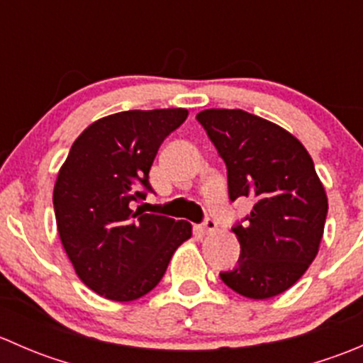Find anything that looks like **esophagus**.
Segmentation results:
<instances>
[{"label":"esophagus","mask_w":363,"mask_h":363,"mask_svg":"<svg viewBox=\"0 0 363 363\" xmlns=\"http://www.w3.org/2000/svg\"><path fill=\"white\" fill-rule=\"evenodd\" d=\"M202 228H203V232H207V233H214L216 230H218V223H216L214 219L207 218V219H205V221H203Z\"/></svg>","instance_id":"1"}]
</instances>
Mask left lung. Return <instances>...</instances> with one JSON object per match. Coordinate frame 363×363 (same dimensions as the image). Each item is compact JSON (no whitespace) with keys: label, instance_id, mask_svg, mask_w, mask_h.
<instances>
[{"label":"left lung","instance_id":"1","mask_svg":"<svg viewBox=\"0 0 363 363\" xmlns=\"http://www.w3.org/2000/svg\"><path fill=\"white\" fill-rule=\"evenodd\" d=\"M196 119L225 160L230 200L255 202L233 226L239 265L223 283L255 300L272 298L303 276L320 250L328 200L313 158L290 131L240 108H207Z\"/></svg>","mask_w":363,"mask_h":363}]
</instances>
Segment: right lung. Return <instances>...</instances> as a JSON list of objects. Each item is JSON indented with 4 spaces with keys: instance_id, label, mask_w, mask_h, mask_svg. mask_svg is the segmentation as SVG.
<instances>
[{
    "instance_id": "1",
    "label": "right lung",
    "mask_w": 363,
    "mask_h": 363,
    "mask_svg": "<svg viewBox=\"0 0 363 363\" xmlns=\"http://www.w3.org/2000/svg\"><path fill=\"white\" fill-rule=\"evenodd\" d=\"M186 117V108L117 112L94 121L73 142L52 202L61 244L94 294L113 302L149 294L191 237L188 221L135 211L152 191L149 170L161 142Z\"/></svg>"
}]
</instances>
